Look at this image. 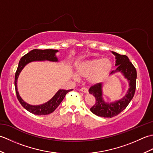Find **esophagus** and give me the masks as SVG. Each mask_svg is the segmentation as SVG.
Segmentation results:
<instances>
[{
  "label": "esophagus",
  "instance_id": "1",
  "mask_svg": "<svg viewBox=\"0 0 153 153\" xmlns=\"http://www.w3.org/2000/svg\"><path fill=\"white\" fill-rule=\"evenodd\" d=\"M81 91H82L83 93H88L89 91H88V89L86 88V87H82V88L81 89Z\"/></svg>",
  "mask_w": 153,
  "mask_h": 153
}]
</instances>
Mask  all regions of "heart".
Wrapping results in <instances>:
<instances>
[{
  "label": "heart",
  "mask_w": 153,
  "mask_h": 153,
  "mask_svg": "<svg viewBox=\"0 0 153 153\" xmlns=\"http://www.w3.org/2000/svg\"><path fill=\"white\" fill-rule=\"evenodd\" d=\"M112 68V62L109 58H93L78 62L76 73L79 77H87L89 83L97 84L106 78Z\"/></svg>",
  "instance_id": "1"
}]
</instances>
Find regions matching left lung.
I'll list each match as a JSON object with an SVG mask.
<instances>
[{
    "label": "left lung",
    "mask_w": 153,
    "mask_h": 153,
    "mask_svg": "<svg viewBox=\"0 0 153 153\" xmlns=\"http://www.w3.org/2000/svg\"><path fill=\"white\" fill-rule=\"evenodd\" d=\"M111 52L115 56V66L117 67L116 70L110 73V75L116 73L121 74L128 82L129 88L122 99L112 102H108L104 99L103 84L102 83H97L90 87L89 93L93 95L96 100L95 104L91 108L90 110L94 114L104 118H112L122 112L134 97L136 87L137 71L129 61L128 57L114 51Z\"/></svg>",
    "instance_id": "obj_1"
}]
</instances>
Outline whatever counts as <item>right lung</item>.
Instances as JSON below:
<instances>
[{"instance_id": "1", "label": "right lung", "mask_w": 153, "mask_h": 153, "mask_svg": "<svg viewBox=\"0 0 153 153\" xmlns=\"http://www.w3.org/2000/svg\"><path fill=\"white\" fill-rule=\"evenodd\" d=\"M58 50L54 49H45V50H39V49H33L29 52L27 54L24 55L22 57L19 62L18 67L16 70L15 74V89L17 98L20 102L22 106L27 111L35 115H47L53 112L57 107L60 105V104L64 98L66 94L72 91L73 89L70 90H64L59 89L56 93V94L52 97L48 101L44 104L39 105H31L27 103L22 99L19 94L18 91V78L19 74L21 73L22 70L29 63L32 62H41V61H51L54 62H59L58 58L56 57V54L58 53Z\"/></svg>"}]
</instances>
